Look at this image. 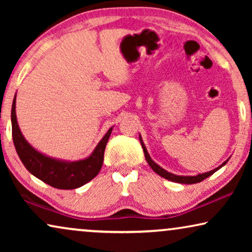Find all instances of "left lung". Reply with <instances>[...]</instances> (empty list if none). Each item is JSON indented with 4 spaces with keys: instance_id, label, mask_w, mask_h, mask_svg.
<instances>
[{
    "instance_id": "8db88e82",
    "label": "left lung",
    "mask_w": 252,
    "mask_h": 252,
    "mask_svg": "<svg viewBox=\"0 0 252 252\" xmlns=\"http://www.w3.org/2000/svg\"><path fill=\"white\" fill-rule=\"evenodd\" d=\"M140 141H141V146H142L144 156H146V159H147V161H148V164L150 165V167L153 168V170H154L155 172H156L157 174H159L160 177L167 179V180H170V181L179 182V184H184V185L197 184V182H201V181L204 180V179L210 177V175H212L213 173H215L216 171H218L220 167L223 166V165L226 164V161H225V163H223L222 165H220L219 167L215 168V170H212V171H210V172H206V173H203V174H198V175H196V177H181V175H175V174L170 173V172L165 171L164 168H161L160 166H158V165H157L156 163H155V161L150 158L149 154H148V151H147V149H146V147H144V143L142 142V140H141V137H140Z\"/></svg>"
}]
</instances>
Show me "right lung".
I'll return each mask as SVG.
<instances>
[{
	"instance_id": "add662e5",
	"label": "right lung",
	"mask_w": 252,
	"mask_h": 252,
	"mask_svg": "<svg viewBox=\"0 0 252 252\" xmlns=\"http://www.w3.org/2000/svg\"><path fill=\"white\" fill-rule=\"evenodd\" d=\"M12 140L17 154L25 165V167L41 181L46 182L51 187L58 189H75L81 187L98 174L104 159V150L112 132V127L108 130L101 142L97 144L91 156L84 160L65 163L33 149L20 132L16 117V96L12 102L11 109Z\"/></svg>"
}]
</instances>
